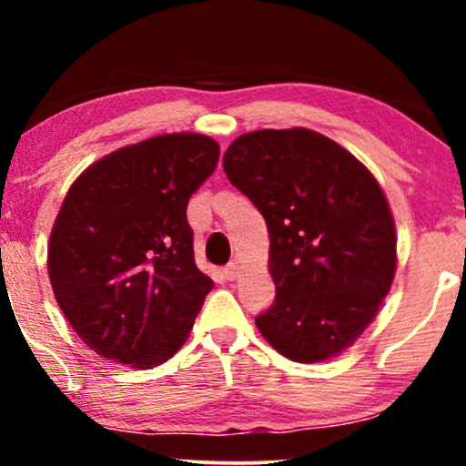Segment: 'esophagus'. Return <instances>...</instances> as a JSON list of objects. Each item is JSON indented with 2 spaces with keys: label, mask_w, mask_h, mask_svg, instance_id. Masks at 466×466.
<instances>
[{
  "label": "esophagus",
  "mask_w": 466,
  "mask_h": 466,
  "mask_svg": "<svg viewBox=\"0 0 466 466\" xmlns=\"http://www.w3.org/2000/svg\"><path fill=\"white\" fill-rule=\"evenodd\" d=\"M223 278H226V280H237V278H238V265L229 263L228 267H223Z\"/></svg>",
  "instance_id": "34e87169"
}]
</instances>
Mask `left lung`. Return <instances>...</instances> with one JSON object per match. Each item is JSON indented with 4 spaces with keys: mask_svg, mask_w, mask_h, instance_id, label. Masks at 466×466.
Instances as JSON below:
<instances>
[{
    "mask_svg": "<svg viewBox=\"0 0 466 466\" xmlns=\"http://www.w3.org/2000/svg\"><path fill=\"white\" fill-rule=\"evenodd\" d=\"M223 170L269 229L276 302L256 326L287 360L315 363L350 349L397 271V228L370 170L322 133L238 136Z\"/></svg>",
    "mask_w": 466,
    "mask_h": 466,
    "instance_id": "obj_1",
    "label": "left lung"
}]
</instances>
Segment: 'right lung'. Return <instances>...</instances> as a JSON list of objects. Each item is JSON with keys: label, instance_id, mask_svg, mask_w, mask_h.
I'll return each mask as SVG.
<instances>
[{"label": "right lung", "instance_id": "add662e5", "mask_svg": "<svg viewBox=\"0 0 466 466\" xmlns=\"http://www.w3.org/2000/svg\"><path fill=\"white\" fill-rule=\"evenodd\" d=\"M218 144L166 133L105 155L69 186L47 243L63 315L105 360L153 368L177 352L215 287L197 269L186 208Z\"/></svg>", "mask_w": 466, "mask_h": 466}]
</instances>
